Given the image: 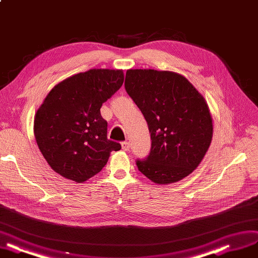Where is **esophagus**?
Masks as SVG:
<instances>
[{"label":"esophagus","mask_w":258,"mask_h":258,"mask_svg":"<svg viewBox=\"0 0 258 258\" xmlns=\"http://www.w3.org/2000/svg\"><path fill=\"white\" fill-rule=\"evenodd\" d=\"M130 148V144L128 143V142H122L121 143V149L125 150V152H128Z\"/></svg>","instance_id":"1"}]
</instances>
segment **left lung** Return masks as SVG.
Returning a JSON list of instances; mask_svg holds the SVG:
<instances>
[{"mask_svg":"<svg viewBox=\"0 0 258 258\" xmlns=\"http://www.w3.org/2000/svg\"><path fill=\"white\" fill-rule=\"evenodd\" d=\"M125 88L147 121L152 149L139 171L157 184L183 179L205 157L214 133L209 106L183 76L128 69Z\"/></svg>","mask_w":258,"mask_h":258,"instance_id":"left-lung-1","label":"left lung"}]
</instances>
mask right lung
I'll return each instance as SVG.
<instances>
[{"label": "right lung", "mask_w": 258, "mask_h": 258, "mask_svg": "<svg viewBox=\"0 0 258 258\" xmlns=\"http://www.w3.org/2000/svg\"><path fill=\"white\" fill-rule=\"evenodd\" d=\"M120 69H90L52 88L34 117V136L53 171L78 183L106 164L120 144L108 140L100 108L123 83Z\"/></svg>", "instance_id": "1"}]
</instances>
